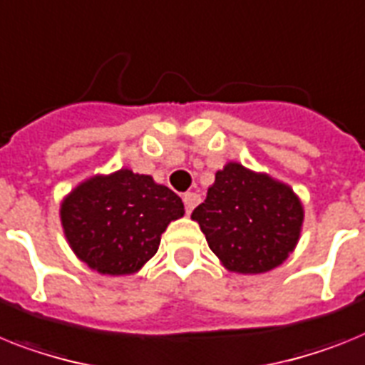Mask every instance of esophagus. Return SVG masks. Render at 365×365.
I'll return each mask as SVG.
<instances>
[{"mask_svg": "<svg viewBox=\"0 0 365 365\" xmlns=\"http://www.w3.org/2000/svg\"><path fill=\"white\" fill-rule=\"evenodd\" d=\"M198 202H200V195H198V192L191 191L183 195V204H185V211H187V213H191V211L198 206Z\"/></svg>", "mask_w": 365, "mask_h": 365, "instance_id": "esophagus-1", "label": "esophagus"}]
</instances>
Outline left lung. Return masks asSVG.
<instances>
[{
	"label": "left lung",
	"mask_w": 365,
	"mask_h": 365,
	"mask_svg": "<svg viewBox=\"0 0 365 365\" xmlns=\"http://www.w3.org/2000/svg\"><path fill=\"white\" fill-rule=\"evenodd\" d=\"M191 217L226 269L258 274L278 267L295 249L302 206L284 183L228 163Z\"/></svg>",
	"instance_id": "obj_1"
}]
</instances>
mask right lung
Wrapping results in <instances>:
<instances>
[{
	"mask_svg": "<svg viewBox=\"0 0 365 365\" xmlns=\"http://www.w3.org/2000/svg\"><path fill=\"white\" fill-rule=\"evenodd\" d=\"M183 215L176 192L122 168L91 178L64 198V235L81 262L102 274H131L159 249L170 220Z\"/></svg>",
	"mask_w": 365,
	"mask_h": 365,
	"instance_id": "obj_1",
	"label": "right lung"
}]
</instances>
